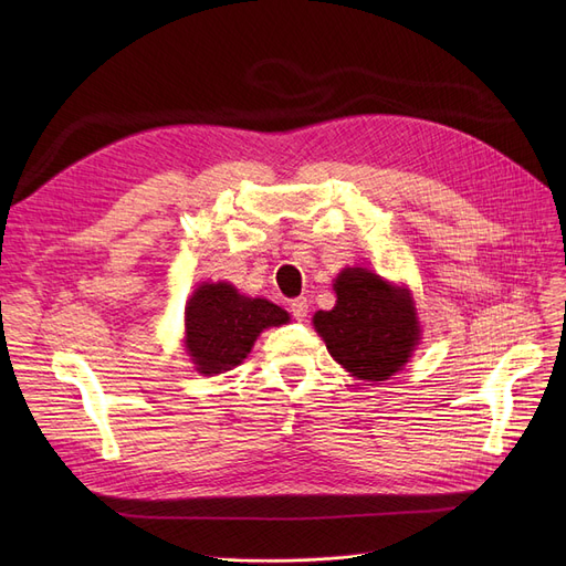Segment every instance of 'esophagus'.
<instances>
[{"label":"esophagus","mask_w":566,"mask_h":566,"mask_svg":"<svg viewBox=\"0 0 566 566\" xmlns=\"http://www.w3.org/2000/svg\"><path fill=\"white\" fill-rule=\"evenodd\" d=\"M291 316L295 318V321H305V316H307V310H310V305H307V301L305 298H295L293 303H291Z\"/></svg>","instance_id":"34e87169"}]
</instances>
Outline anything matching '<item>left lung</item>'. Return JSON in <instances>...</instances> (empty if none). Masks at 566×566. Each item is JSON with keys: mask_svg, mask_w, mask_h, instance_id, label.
Here are the masks:
<instances>
[{"mask_svg": "<svg viewBox=\"0 0 566 566\" xmlns=\"http://www.w3.org/2000/svg\"><path fill=\"white\" fill-rule=\"evenodd\" d=\"M335 291L337 305L314 314V328L333 358L360 380L397 374L420 339L408 291L365 268L342 271Z\"/></svg>", "mask_w": 566, "mask_h": 566, "instance_id": "obj_1", "label": "left lung"}]
</instances>
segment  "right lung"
<instances>
[{
    "label": "right lung",
    "instance_id": "1",
    "mask_svg": "<svg viewBox=\"0 0 566 566\" xmlns=\"http://www.w3.org/2000/svg\"><path fill=\"white\" fill-rule=\"evenodd\" d=\"M289 314L263 298H245L231 284H201L186 307V335L192 363L201 374L241 365L259 333L282 325Z\"/></svg>",
    "mask_w": 566,
    "mask_h": 566
}]
</instances>
